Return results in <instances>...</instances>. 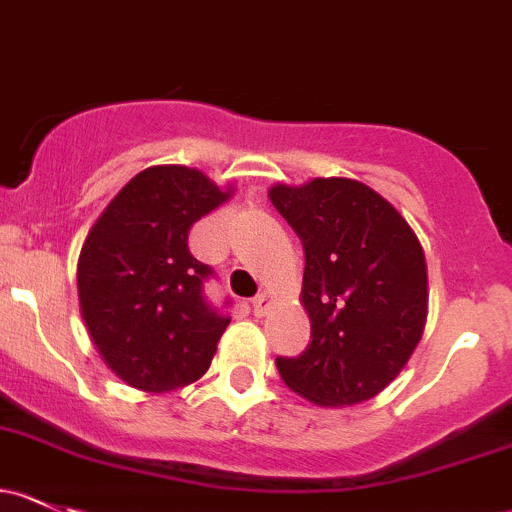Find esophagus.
<instances>
[{
    "mask_svg": "<svg viewBox=\"0 0 512 512\" xmlns=\"http://www.w3.org/2000/svg\"><path fill=\"white\" fill-rule=\"evenodd\" d=\"M272 304H274V297L270 292H262V294H257L255 299H252V306H255L257 316H265L267 311L272 309Z\"/></svg>",
    "mask_w": 512,
    "mask_h": 512,
    "instance_id": "1",
    "label": "esophagus"
}]
</instances>
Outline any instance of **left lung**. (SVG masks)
I'll return each mask as SVG.
<instances>
[{
    "label": "left lung",
    "mask_w": 512,
    "mask_h": 512,
    "mask_svg": "<svg viewBox=\"0 0 512 512\" xmlns=\"http://www.w3.org/2000/svg\"><path fill=\"white\" fill-rule=\"evenodd\" d=\"M270 201L297 230L306 267L301 304L311 343L277 358L289 390L319 407H348L400 375L427 324L422 242L405 215L346 176L274 184Z\"/></svg>",
    "instance_id": "obj_1"
}]
</instances>
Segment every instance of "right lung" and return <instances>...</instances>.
I'll list each match as a JSON object with an SVG mask.
<instances>
[{
    "instance_id": "1",
    "label": "right lung",
    "mask_w": 512,
    "mask_h": 512,
    "mask_svg": "<svg viewBox=\"0 0 512 512\" xmlns=\"http://www.w3.org/2000/svg\"><path fill=\"white\" fill-rule=\"evenodd\" d=\"M201 169L139 171L107 203L78 257L80 316L107 368L134 390H179L211 365L230 319L203 297L211 267L188 250V230L230 201Z\"/></svg>"
}]
</instances>
